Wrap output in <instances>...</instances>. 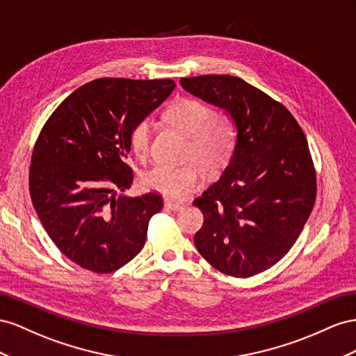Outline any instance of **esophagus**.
Instances as JSON below:
<instances>
[{
  "instance_id": "1",
  "label": "esophagus",
  "mask_w": 356,
  "mask_h": 356,
  "mask_svg": "<svg viewBox=\"0 0 356 356\" xmlns=\"http://www.w3.org/2000/svg\"><path fill=\"white\" fill-rule=\"evenodd\" d=\"M164 206L168 209V210H172V211H177V210H181L185 207L184 202H176V201H170V200H165Z\"/></svg>"
}]
</instances>
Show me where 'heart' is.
Returning <instances> with one entry per match:
<instances>
[{
	"mask_svg": "<svg viewBox=\"0 0 356 356\" xmlns=\"http://www.w3.org/2000/svg\"><path fill=\"white\" fill-rule=\"evenodd\" d=\"M168 124L188 137L186 158L194 159L209 171H216L227 164L236 143V127L225 113L195 98H177L164 111ZM152 127L147 120L134 125L129 145L138 158H146L150 150ZM202 181L195 164L171 167L161 164L146 172L145 184L170 198H184Z\"/></svg>",
	"mask_w": 356,
	"mask_h": 356,
	"instance_id": "heart-1",
	"label": "heart"
}]
</instances>
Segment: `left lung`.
<instances>
[{
	"label": "left lung",
	"mask_w": 356,
	"mask_h": 356,
	"mask_svg": "<svg viewBox=\"0 0 356 356\" xmlns=\"http://www.w3.org/2000/svg\"><path fill=\"white\" fill-rule=\"evenodd\" d=\"M180 85L225 110L237 133L227 168L194 201L204 215L195 246L229 276L266 271L297 241L316 198L306 136L285 106L240 77H184Z\"/></svg>",
	"instance_id": "1"
}]
</instances>
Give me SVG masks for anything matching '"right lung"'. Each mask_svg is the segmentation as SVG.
I'll list each match as a JSON object with an SVG mask.
<instances>
[{
	"label": "right lung",
	"mask_w": 356,
	"mask_h": 356,
	"mask_svg": "<svg viewBox=\"0 0 356 356\" xmlns=\"http://www.w3.org/2000/svg\"><path fill=\"white\" fill-rule=\"evenodd\" d=\"M176 88L171 79H97L47 119L29 168V194L49 237L85 270L111 273L143 249L155 192L118 195L133 185L129 134Z\"/></svg>",
	"instance_id": "add662e5"
}]
</instances>
